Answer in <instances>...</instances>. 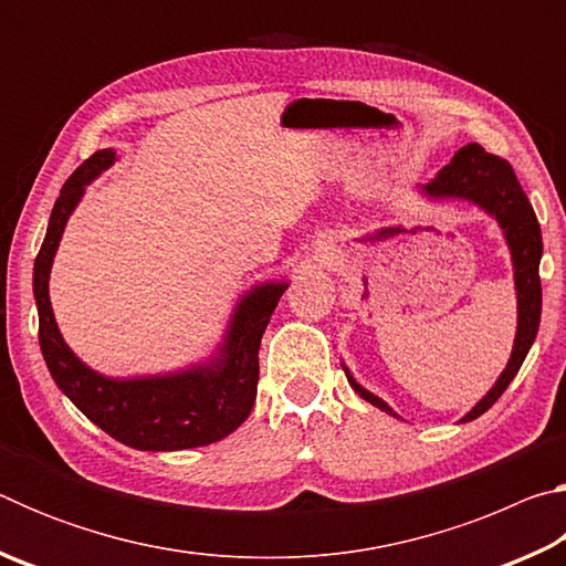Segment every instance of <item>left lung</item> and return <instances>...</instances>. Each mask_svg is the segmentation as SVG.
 I'll return each mask as SVG.
<instances>
[{"label":"left lung","mask_w":566,"mask_h":566,"mask_svg":"<svg viewBox=\"0 0 566 566\" xmlns=\"http://www.w3.org/2000/svg\"><path fill=\"white\" fill-rule=\"evenodd\" d=\"M427 197L444 199V197H457L467 199V202H474L482 207L486 214H492L500 227L504 229V239L510 244L512 252V264H514V286H516V337H514V349L510 364L502 371V377L496 379V385L486 391V397L479 401V405L462 417V421H472L479 415H484L496 399L504 395V389L510 387V381L516 377L522 361L530 352L532 342L536 337V329H539V317H542V282H539V260H542V229L536 222V214L526 199L524 189L516 179L512 165L502 157L490 155L484 147L479 145H467L457 151L452 161L439 171V175L429 181V185L421 187ZM347 371V367H344ZM347 379L352 389L357 391L361 399L371 401V405L379 407L387 415L397 417L387 401L371 395V391L364 389L361 385L354 381V377L347 371Z\"/></svg>","instance_id":"1"}]
</instances>
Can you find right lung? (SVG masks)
I'll return each instance as SVG.
<instances>
[{"label":"right lung","instance_id":"1","mask_svg":"<svg viewBox=\"0 0 566 566\" xmlns=\"http://www.w3.org/2000/svg\"><path fill=\"white\" fill-rule=\"evenodd\" d=\"M114 161L112 149L94 151L64 181L50 227L34 260V300L40 347L50 375L74 407L117 442L147 452H177L219 442L242 424L256 399L260 344L286 284H260L242 296L217 357L177 375L109 379L74 357L56 329L50 302V270L64 224L80 205L84 185Z\"/></svg>","mask_w":566,"mask_h":566}]
</instances>
